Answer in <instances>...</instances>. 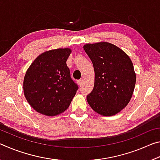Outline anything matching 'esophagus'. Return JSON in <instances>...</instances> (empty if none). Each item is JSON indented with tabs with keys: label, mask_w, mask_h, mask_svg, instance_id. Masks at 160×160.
<instances>
[{
	"label": "esophagus",
	"mask_w": 160,
	"mask_h": 160,
	"mask_svg": "<svg viewBox=\"0 0 160 160\" xmlns=\"http://www.w3.org/2000/svg\"><path fill=\"white\" fill-rule=\"evenodd\" d=\"M77 82H78V85H82V79H80V80H78L77 81Z\"/></svg>",
	"instance_id": "1"
}]
</instances>
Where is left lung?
I'll return each instance as SVG.
<instances>
[{"label": "left lung", "instance_id": "obj_1", "mask_svg": "<svg viewBox=\"0 0 160 160\" xmlns=\"http://www.w3.org/2000/svg\"><path fill=\"white\" fill-rule=\"evenodd\" d=\"M94 70V85L87 100L94 112L113 116L125 108L134 91L136 75L129 56L108 42L84 46Z\"/></svg>", "mask_w": 160, "mask_h": 160}]
</instances>
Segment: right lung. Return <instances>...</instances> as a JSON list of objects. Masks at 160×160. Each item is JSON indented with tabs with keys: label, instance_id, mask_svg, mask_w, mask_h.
Instances as JSON below:
<instances>
[{
	"label": "right lung",
	"instance_id": "obj_1",
	"mask_svg": "<svg viewBox=\"0 0 160 160\" xmlns=\"http://www.w3.org/2000/svg\"><path fill=\"white\" fill-rule=\"evenodd\" d=\"M70 52V48L47 51L38 56L27 70L24 94L37 112L56 116L70 106L78 90L66 64Z\"/></svg>",
	"mask_w": 160,
	"mask_h": 160
}]
</instances>
